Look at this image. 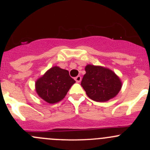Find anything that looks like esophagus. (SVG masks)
Listing matches in <instances>:
<instances>
[{"label":"esophagus","instance_id":"34e87169","mask_svg":"<svg viewBox=\"0 0 150 150\" xmlns=\"http://www.w3.org/2000/svg\"><path fill=\"white\" fill-rule=\"evenodd\" d=\"M81 79H82V78H81V76H80V75H78V76H77L76 78H75V81H76L77 83H80V82H81Z\"/></svg>","mask_w":150,"mask_h":150}]
</instances>
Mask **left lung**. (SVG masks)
<instances>
[{"instance_id":"obj_1","label":"left lung","mask_w":150,"mask_h":150,"mask_svg":"<svg viewBox=\"0 0 150 150\" xmlns=\"http://www.w3.org/2000/svg\"><path fill=\"white\" fill-rule=\"evenodd\" d=\"M81 86L87 96L98 102H107L117 95L122 88L118 76L109 68L87 64Z\"/></svg>"}]
</instances>
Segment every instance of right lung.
I'll list each match as a JSON object with an SVG mask.
<instances>
[{
  "label": "right lung",
  "mask_w": 150,
  "mask_h": 150,
  "mask_svg": "<svg viewBox=\"0 0 150 150\" xmlns=\"http://www.w3.org/2000/svg\"><path fill=\"white\" fill-rule=\"evenodd\" d=\"M75 83L67 69L54 66L45 72L35 82V91L39 97L49 104L62 100L71 86Z\"/></svg>",
  "instance_id": "right-lung-1"
}]
</instances>
